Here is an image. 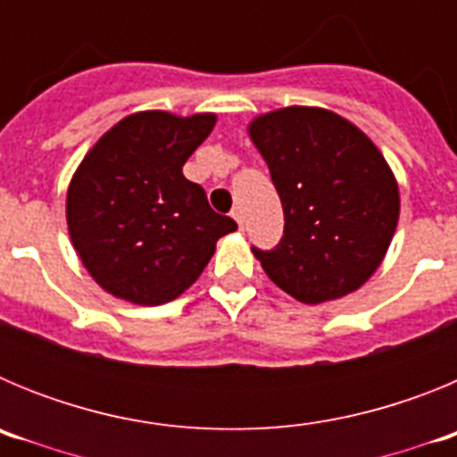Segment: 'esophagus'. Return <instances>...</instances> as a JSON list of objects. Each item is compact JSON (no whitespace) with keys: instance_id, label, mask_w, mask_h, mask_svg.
Here are the masks:
<instances>
[{"instance_id":"34e87169","label":"esophagus","mask_w":457,"mask_h":457,"mask_svg":"<svg viewBox=\"0 0 457 457\" xmlns=\"http://www.w3.org/2000/svg\"><path fill=\"white\" fill-rule=\"evenodd\" d=\"M231 217H233V220H236L237 221V226H240V228H245V217H242V212H240V210H233V212H231Z\"/></svg>"}]
</instances>
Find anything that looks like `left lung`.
I'll list each match as a JSON object with an SVG mask.
<instances>
[{
	"label": "left lung",
	"instance_id": "8db88e82",
	"mask_svg": "<svg viewBox=\"0 0 457 457\" xmlns=\"http://www.w3.org/2000/svg\"><path fill=\"white\" fill-rule=\"evenodd\" d=\"M284 205L277 247H252L295 300L353 293L382 263L398 224V185L373 141L318 107H286L249 125Z\"/></svg>",
	"mask_w": 457,
	"mask_h": 457
}]
</instances>
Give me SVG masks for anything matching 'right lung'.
Here are the masks:
<instances>
[{
  "instance_id": "add662e5",
  "label": "right lung",
  "mask_w": 457,
  "mask_h": 457,
  "mask_svg": "<svg viewBox=\"0 0 457 457\" xmlns=\"http://www.w3.org/2000/svg\"><path fill=\"white\" fill-rule=\"evenodd\" d=\"M212 125L215 114L141 112L82 160L68 187V231L107 293L141 306L176 300L204 272L215 242L237 228L183 176Z\"/></svg>"
}]
</instances>
